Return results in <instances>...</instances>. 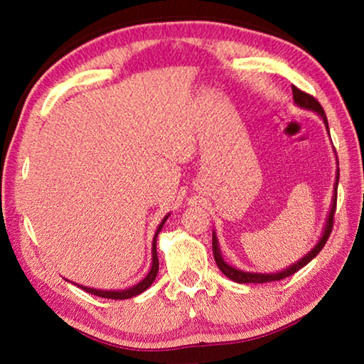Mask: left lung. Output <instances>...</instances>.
I'll return each mask as SVG.
<instances>
[{
	"label": "left lung",
	"instance_id": "left-lung-1",
	"mask_svg": "<svg viewBox=\"0 0 364 364\" xmlns=\"http://www.w3.org/2000/svg\"><path fill=\"white\" fill-rule=\"evenodd\" d=\"M292 93H294V101L297 106L304 107V109H310V110H315L319 115H321L323 122L326 123V128H328L329 132V127H328V119H326V114H324V109L321 107V104H319L315 97L311 95L305 93V91L299 90L297 86H292ZM337 183H338V176H337V181H336V193H334V202H332V208H331V213H329V218L326 221V228H324V232L321 239H319V242L315 245V249L311 252H308V254L300 258L297 263H294L291 268H287L284 271H279V273H271V274H262V273H247V271H241V269H236L232 268L231 264H228L223 258H221L220 254V249H218V241H217V236H215L213 232V237H212V247H213V257H215V262H217L218 268L221 269V273H223L226 278H230L232 281L239 282V284H247V282H254V284H262V282H273V281H281L284 278H289V276H292L294 273H297L300 268H304L305 264L310 263L313 258H315L321 249L324 247V244L328 242V239L331 236V231H332V226H334V213H336V205H337Z\"/></svg>",
	"mask_w": 364,
	"mask_h": 364
}]
</instances>
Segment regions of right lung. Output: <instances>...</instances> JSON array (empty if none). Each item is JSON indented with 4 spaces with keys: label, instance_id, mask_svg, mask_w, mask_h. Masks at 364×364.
Segmentation results:
<instances>
[{
    "label": "right lung",
    "instance_id": "1",
    "mask_svg": "<svg viewBox=\"0 0 364 364\" xmlns=\"http://www.w3.org/2000/svg\"><path fill=\"white\" fill-rule=\"evenodd\" d=\"M167 218H168V215L162 220V223L159 225L157 231H156V236H154V242H152V268H151L149 273H147L146 278L141 281V282H138L136 286H133L130 289H125V291H97V289H90V287H83V286H78V287H82L85 292H90V294H93V295H97V297L114 299V300L132 299V297H134V295H139L141 292H144L146 289L152 284L154 279H156L157 273H159V257H157L156 242H157L159 232H160V230H162V226H164L165 221H167Z\"/></svg>",
    "mask_w": 364,
    "mask_h": 364
}]
</instances>
